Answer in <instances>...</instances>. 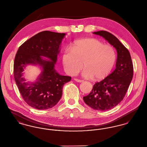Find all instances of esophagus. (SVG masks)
I'll list each match as a JSON object with an SVG mask.
<instances>
[{
    "label": "esophagus",
    "instance_id": "obj_1",
    "mask_svg": "<svg viewBox=\"0 0 147 147\" xmlns=\"http://www.w3.org/2000/svg\"><path fill=\"white\" fill-rule=\"evenodd\" d=\"M74 80L75 81L77 82H79V83H81V82H83V80H80V79H77V78H74Z\"/></svg>",
    "mask_w": 147,
    "mask_h": 147
}]
</instances>
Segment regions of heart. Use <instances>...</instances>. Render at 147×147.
<instances>
[{"instance_id":"heart-1","label":"heart","mask_w":147,"mask_h":147,"mask_svg":"<svg viewBox=\"0 0 147 147\" xmlns=\"http://www.w3.org/2000/svg\"><path fill=\"white\" fill-rule=\"evenodd\" d=\"M116 61V53L111 45H104L95 38L77 40L70 49L64 51L63 67L66 72L74 76L85 67L82 76L100 80L108 76Z\"/></svg>"}]
</instances>
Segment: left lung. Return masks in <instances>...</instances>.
Returning <instances> with one entry per match:
<instances>
[{
  "label": "left lung",
  "instance_id": "8db88e82",
  "mask_svg": "<svg viewBox=\"0 0 147 147\" xmlns=\"http://www.w3.org/2000/svg\"><path fill=\"white\" fill-rule=\"evenodd\" d=\"M93 34L103 37L117 52L115 70L94 84L90 94L83 97L85 103L92 109L105 111L115 107L125 98L133 78V63L128 50L116 36L102 30Z\"/></svg>",
  "mask_w": 147,
  "mask_h": 147
}]
</instances>
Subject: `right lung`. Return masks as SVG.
Listing matches in <instances>:
<instances>
[{
    "mask_svg": "<svg viewBox=\"0 0 147 147\" xmlns=\"http://www.w3.org/2000/svg\"><path fill=\"white\" fill-rule=\"evenodd\" d=\"M65 34L44 31L34 36L19 47L15 57L14 77L24 101L31 107L46 110L56 105L62 97L64 84L71 77L63 76L55 69L59 47ZM41 56L49 58L47 60ZM38 64L42 74L35 84H29L22 78L24 66Z\"/></svg>",
    "mask_w": 147,
    "mask_h": 147,
    "instance_id": "1",
    "label": "right lung"
}]
</instances>
